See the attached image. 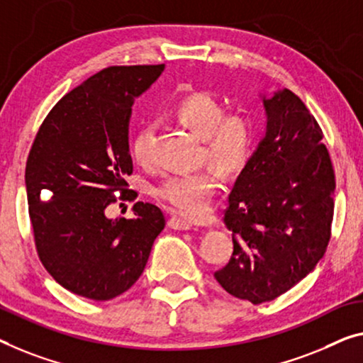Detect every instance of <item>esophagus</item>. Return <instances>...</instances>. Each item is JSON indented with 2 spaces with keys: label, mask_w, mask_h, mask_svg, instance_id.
<instances>
[{
  "label": "esophagus",
  "mask_w": 363,
  "mask_h": 363,
  "mask_svg": "<svg viewBox=\"0 0 363 363\" xmlns=\"http://www.w3.org/2000/svg\"><path fill=\"white\" fill-rule=\"evenodd\" d=\"M167 226L172 230H179V231H187L192 228V223L191 221H187L186 218H181V216H176L172 215L169 221H167Z\"/></svg>",
  "instance_id": "obj_1"
}]
</instances>
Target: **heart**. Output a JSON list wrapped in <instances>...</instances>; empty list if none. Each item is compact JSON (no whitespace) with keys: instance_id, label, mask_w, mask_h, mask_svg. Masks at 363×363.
<instances>
[{"instance_id":"heart-1","label":"heart","mask_w":363,"mask_h":363,"mask_svg":"<svg viewBox=\"0 0 363 363\" xmlns=\"http://www.w3.org/2000/svg\"><path fill=\"white\" fill-rule=\"evenodd\" d=\"M174 116L184 127L202 138L203 156L226 174L246 166L254 148V122L245 111L226 112L208 93H192L174 106ZM155 125L143 123L132 140V156L140 166L151 164ZM220 177L212 167L172 172L155 187V196L187 218H202L210 212L218 192Z\"/></svg>"}]
</instances>
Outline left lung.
Here are the masks:
<instances>
[{"instance_id":"left-lung-1","label":"left lung","mask_w":363,"mask_h":363,"mask_svg":"<svg viewBox=\"0 0 363 363\" xmlns=\"http://www.w3.org/2000/svg\"><path fill=\"white\" fill-rule=\"evenodd\" d=\"M266 135L225 210L233 254L215 279L236 298L275 300L316 267L334 215V169L323 132L289 89L264 96Z\"/></svg>"}]
</instances>
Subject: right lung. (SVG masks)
Masks as SVG:
<instances>
[{
    "label": "right lung",
    "mask_w": 363,
    "mask_h": 363,
    "mask_svg": "<svg viewBox=\"0 0 363 363\" xmlns=\"http://www.w3.org/2000/svg\"><path fill=\"white\" fill-rule=\"evenodd\" d=\"M164 65L109 67L57 102L42 122L26 163V189L37 254L65 289L106 301L137 282L166 220L153 203L135 218H107L106 208L135 200L128 122L135 97Z\"/></svg>",
    "instance_id": "add662e5"
}]
</instances>
